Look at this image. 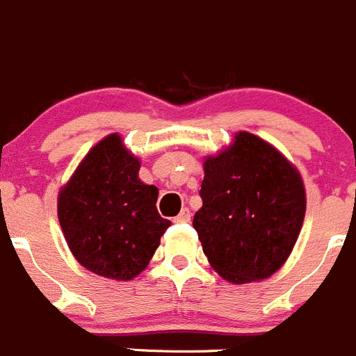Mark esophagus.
I'll return each mask as SVG.
<instances>
[{"instance_id": "1", "label": "esophagus", "mask_w": 356, "mask_h": 356, "mask_svg": "<svg viewBox=\"0 0 356 356\" xmlns=\"http://www.w3.org/2000/svg\"><path fill=\"white\" fill-rule=\"evenodd\" d=\"M175 222H191V210H188V208H184V210L180 211V215L175 217Z\"/></svg>"}]
</instances>
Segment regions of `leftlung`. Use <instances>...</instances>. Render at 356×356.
Segmentation results:
<instances>
[{
  "mask_svg": "<svg viewBox=\"0 0 356 356\" xmlns=\"http://www.w3.org/2000/svg\"><path fill=\"white\" fill-rule=\"evenodd\" d=\"M203 168V207L192 226L211 268L233 284L268 279L286 263L304 224L298 169L249 132H238Z\"/></svg>",
  "mask_w": 356,
  "mask_h": 356,
  "instance_id": "1",
  "label": "left lung"
}]
</instances>
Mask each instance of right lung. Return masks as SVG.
Wrapping results in <instances>:
<instances>
[{
    "mask_svg": "<svg viewBox=\"0 0 356 356\" xmlns=\"http://www.w3.org/2000/svg\"><path fill=\"white\" fill-rule=\"evenodd\" d=\"M139 168L138 156L111 134L86 153L58 194L68 249L100 277H138L171 226L156 211L159 188L139 180Z\"/></svg>",
    "mask_w": 356,
    "mask_h": 356,
    "instance_id": "obj_1",
    "label": "right lung"
}]
</instances>
